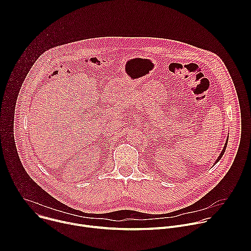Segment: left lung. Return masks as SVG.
I'll use <instances>...</instances> for the list:
<instances>
[{"label": "left lung", "mask_w": 251, "mask_h": 251, "mask_svg": "<svg viewBox=\"0 0 251 251\" xmlns=\"http://www.w3.org/2000/svg\"><path fill=\"white\" fill-rule=\"evenodd\" d=\"M226 144H227V141H226V145H225V147H224V149H223V151H222V153H221V155L219 156V158H218V160L216 161V164L221 160V158L223 157V155L225 154V151H226Z\"/></svg>", "instance_id": "left-lung-1"}]
</instances>
